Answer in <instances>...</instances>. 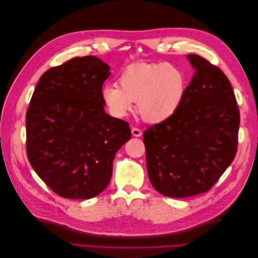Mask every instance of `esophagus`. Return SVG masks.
<instances>
[{
	"label": "esophagus",
	"mask_w": 258,
	"mask_h": 258,
	"mask_svg": "<svg viewBox=\"0 0 258 258\" xmlns=\"http://www.w3.org/2000/svg\"><path fill=\"white\" fill-rule=\"evenodd\" d=\"M131 132H132V136H133V137H137V138L142 137V134H143L142 130L139 129V128H137V127H132V128H131Z\"/></svg>",
	"instance_id": "34e87169"
}]
</instances>
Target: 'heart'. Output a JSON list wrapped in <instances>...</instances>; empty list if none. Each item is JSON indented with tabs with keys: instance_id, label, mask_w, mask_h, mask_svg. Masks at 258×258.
<instances>
[{
	"instance_id": "obj_1",
	"label": "heart",
	"mask_w": 258,
	"mask_h": 258,
	"mask_svg": "<svg viewBox=\"0 0 258 258\" xmlns=\"http://www.w3.org/2000/svg\"><path fill=\"white\" fill-rule=\"evenodd\" d=\"M118 83L102 90L103 101L113 115L124 117L137 102L140 116L156 124L172 116L187 89V77L179 67L167 63H137L121 71Z\"/></svg>"
}]
</instances>
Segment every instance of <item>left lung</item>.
I'll return each mask as SVG.
<instances>
[{"label":"left lung","mask_w":258,"mask_h":258,"mask_svg":"<svg viewBox=\"0 0 258 258\" xmlns=\"http://www.w3.org/2000/svg\"><path fill=\"white\" fill-rule=\"evenodd\" d=\"M195 69L177 111L144 132L149 179L165 196L209 191L235 157L239 109L225 73L189 54Z\"/></svg>","instance_id":"8db88e82"}]
</instances>
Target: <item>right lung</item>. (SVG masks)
<instances>
[{"label": "right lung", "mask_w": 258, "mask_h": 258, "mask_svg": "<svg viewBox=\"0 0 258 258\" xmlns=\"http://www.w3.org/2000/svg\"><path fill=\"white\" fill-rule=\"evenodd\" d=\"M109 66L92 55L44 72L26 113V152L41 179L64 199L89 200L106 189L127 121L108 115L102 88Z\"/></svg>", "instance_id": "add662e5"}]
</instances>
